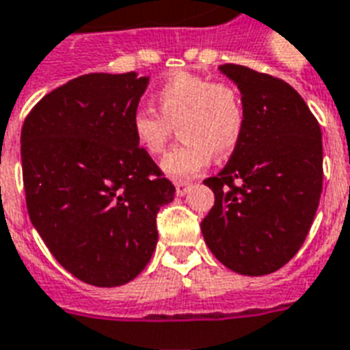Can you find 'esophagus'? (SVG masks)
<instances>
[{
  "label": "esophagus",
  "mask_w": 350,
  "mask_h": 350,
  "mask_svg": "<svg viewBox=\"0 0 350 350\" xmlns=\"http://www.w3.org/2000/svg\"><path fill=\"white\" fill-rule=\"evenodd\" d=\"M189 187H191L189 182H176V195L183 196L189 191Z\"/></svg>",
  "instance_id": "esophagus-1"
}]
</instances>
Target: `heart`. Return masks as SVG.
Here are the masks:
<instances>
[{
  "instance_id": "1",
  "label": "heart",
  "mask_w": 350,
  "mask_h": 350,
  "mask_svg": "<svg viewBox=\"0 0 350 350\" xmlns=\"http://www.w3.org/2000/svg\"><path fill=\"white\" fill-rule=\"evenodd\" d=\"M159 113L137 107L131 113V133L137 146L159 155L178 126L183 141L170 150L161 167L174 180H189L208 167L213 154L226 157L239 144L247 115L239 92L230 83L180 72L155 92Z\"/></svg>"
}]
</instances>
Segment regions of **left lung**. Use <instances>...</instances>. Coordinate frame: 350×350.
<instances>
[{"instance_id":"left-lung-1","label":"left lung","mask_w":350,"mask_h":350,"mask_svg":"<svg viewBox=\"0 0 350 350\" xmlns=\"http://www.w3.org/2000/svg\"><path fill=\"white\" fill-rule=\"evenodd\" d=\"M241 90L247 124L221 172L204 183L215 206L200 228L234 273L263 276L284 267L306 239L323 191V139L297 90L263 72L222 64Z\"/></svg>"}]
</instances>
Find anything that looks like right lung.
<instances>
[{"instance_id": "right-lung-1", "label": "right lung", "mask_w": 350, "mask_h": 350, "mask_svg": "<svg viewBox=\"0 0 350 350\" xmlns=\"http://www.w3.org/2000/svg\"><path fill=\"white\" fill-rule=\"evenodd\" d=\"M148 77L87 74L51 90L25 116L22 176L33 226L85 284L116 287L148 265L157 211L174 185L131 133Z\"/></svg>"}]
</instances>
